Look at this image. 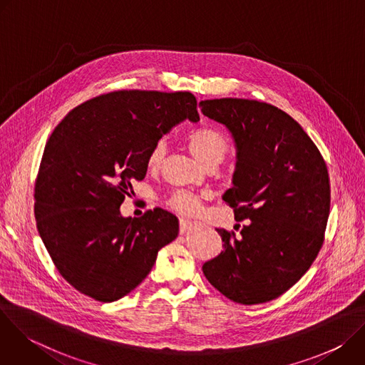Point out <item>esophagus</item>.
Segmentation results:
<instances>
[{
	"label": "esophagus",
	"mask_w": 365,
	"mask_h": 365,
	"mask_svg": "<svg viewBox=\"0 0 365 365\" xmlns=\"http://www.w3.org/2000/svg\"><path fill=\"white\" fill-rule=\"evenodd\" d=\"M195 227V222L192 221H187V220H180V224H179V232L180 234H186L189 230H192Z\"/></svg>",
	"instance_id": "34e87169"
}]
</instances>
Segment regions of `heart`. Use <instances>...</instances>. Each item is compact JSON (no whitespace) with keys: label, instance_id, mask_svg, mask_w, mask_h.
I'll use <instances>...</instances> for the list:
<instances>
[{"label":"heart","instance_id":"heart-1","mask_svg":"<svg viewBox=\"0 0 365 365\" xmlns=\"http://www.w3.org/2000/svg\"><path fill=\"white\" fill-rule=\"evenodd\" d=\"M189 148L196 155V159L207 166H218L230 153V143L227 137L215 127H199L190 131L186 137ZM166 144L165 141L155 143L147 155V166L151 170H158L162 168L166 158ZM168 206L178 214L182 215H195L202 207V197L189 190H178L172 193L168 200Z\"/></svg>","mask_w":365,"mask_h":365}]
</instances>
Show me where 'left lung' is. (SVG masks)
Masks as SVG:
<instances>
[{
	"label": "left lung",
	"mask_w": 365,
	"mask_h": 365,
	"mask_svg": "<svg viewBox=\"0 0 365 365\" xmlns=\"http://www.w3.org/2000/svg\"><path fill=\"white\" fill-rule=\"evenodd\" d=\"M199 107L234 137L237 166L222 199L238 222L247 220L238 234L217 230L224 251L202 266L203 274L232 302H270L302 279L322 248L327 163L299 123L270 103L221 98Z\"/></svg>",
	"instance_id": "8db88e82"
}]
</instances>
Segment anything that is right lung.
Wrapping results in <instances>:
<instances>
[{
	"label": "right lung",
	"instance_id": "right-lung-1",
	"mask_svg": "<svg viewBox=\"0 0 365 365\" xmlns=\"http://www.w3.org/2000/svg\"><path fill=\"white\" fill-rule=\"evenodd\" d=\"M190 92L115 91L73 108L46 143L34 186L38 234L62 277L78 292L114 302L151 272L179 234L178 218L154 207L124 218L131 182L172 127L199 121Z\"/></svg>",
	"mask_w": 365,
	"mask_h": 365
}]
</instances>
